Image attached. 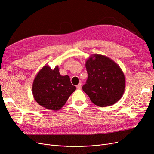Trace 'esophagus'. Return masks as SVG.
I'll list each match as a JSON object with an SVG mask.
<instances>
[{
  "label": "esophagus",
  "mask_w": 154,
  "mask_h": 154,
  "mask_svg": "<svg viewBox=\"0 0 154 154\" xmlns=\"http://www.w3.org/2000/svg\"><path fill=\"white\" fill-rule=\"evenodd\" d=\"M76 87H77V89H81V88H82V84L81 83H79Z\"/></svg>",
  "instance_id": "obj_1"
}]
</instances>
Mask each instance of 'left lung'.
<instances>
[{
    "label": "left lung",
    "instance_id": "obj_1",
    "mask_svg": "<svg viewBox=\"0 0 154 154\" xmlns=\"http://www.w3.org/2000/svg\"><path fill=\"white\" fill-rule=\"evenodd\" d=\"M88 78L82 86L91 101L99 107L113 105L122 98L125 89V75L110 58L93 54L87 59Z\"/></svg>",
    "mask_w": 154,
    "mask_h": 154
}]
</instances>
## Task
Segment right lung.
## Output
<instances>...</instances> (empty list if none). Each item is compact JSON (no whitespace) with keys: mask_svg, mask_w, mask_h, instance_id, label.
I'll list each match as a JSON object with an SVG mask.
<instances>
[{"mask_svg":"<svg viewBox=\"0 0 154 154\" xmlns=\"http://www.w3.org/2000/svg\"><path fill=\"white\" fill-rule=\"evenodd\" d=\"M75 89L68 75L60 74L58 66L53 70L49 65H45L37 73L32 85L35 101L52 111L60 109Z\"/></svg>","mask_w":154,"mask_h":154,"instance_id":"right-lung-1","label":"right lung"}]
</instances>
